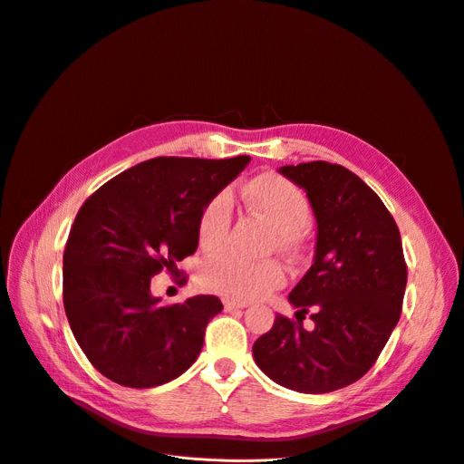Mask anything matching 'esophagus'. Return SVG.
I'll use <instances>...</instances> for the list:
<instances>
[{"instance_id": "esophagus-1", "label": "esophagus", "mask_w": 464, "mask_h": 464, "mask_svg": "<svg viewBox=\"0 0 464 464\" xmlns=\"http://www.w3.org/2000/svg\"><path fill=\"white\" fill-rule=\"evenodd\" d=\"M223 305H225V311H236V309H245V307H247V304L232 302V299H223Z\"/></svg>"}]
</instances>
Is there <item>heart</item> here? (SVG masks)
Instances as JSON below:
<instances>
[{
  "instance_id": "1",
  "label": "heart",
  "mask_w": 464,
  "mask_h": 464,
  "mask_svg": "<svg viewBox=\"0 0 464 464\" xmlns=\"http://www.w3.org/2000/svg\"><path fill=\"white\" fill-rule=\"evenodd\" d=\"M245 202L262 213L277 230L279 247H292L311 223V204L305 193L279 174H262L243 190ZM232 223V200L227 193L213 197L198 219V241L211 251L227 241ZM286 281L285 267L277 260L253 262L232 253H217L200 267V283L206 290L249 302L281 288Z\"/></svg>"
}]
</instances>
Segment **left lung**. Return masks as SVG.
<instances>
[{
	"label": "left lung",
	"mask_w": 464,
	"mask_h": 464,
	"mask_svg": "<svg viewBox=\"0 0 464 464\" xmlns=\"http://www.w3.org/2000/svg\"><path fill=\"white\" fill-rule=\"evenodd\" d=\"M304 187L316 217L314 262L288 295L295 320L276 316L253 356L274 382L299 393H330L360 380L399 322L406 262L399 228L374 190L325 160L281 167ZM312 313L307 333L299 314Z\"/></svg>",
	"instance_id": "left-lung-1"
}]
</instances>
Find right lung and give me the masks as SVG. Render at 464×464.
Returning a JSON list of instances; mask_svg holds the SVG:
<instances>
[{"mask_svg":"<svg viewBox=\"0 0 464 464\" xmlns=\"http://www.w3.org/2000/svg\"><path fill=\"white\" fill-rule=\"evenodd\" d=\"M249 160L155 157L82 204L63 253V307L76 343L102 376L155 388L197 362L221 299L195 295L162 305L150 292L151 277L197 251L204 206Z\"/></svg>","mask_w":464,"mask_h":464,"instance_id":"add662e5","label":"right lung"}]
</instances>
